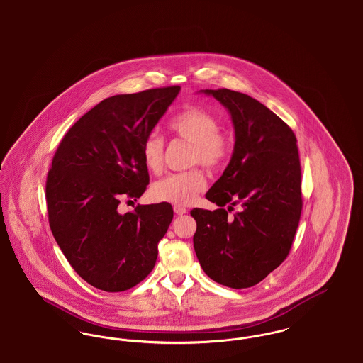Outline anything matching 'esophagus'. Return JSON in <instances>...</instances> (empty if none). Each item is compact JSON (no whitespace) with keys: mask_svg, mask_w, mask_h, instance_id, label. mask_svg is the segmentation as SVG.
Returning a JSON list of instances; mask_svg holds the SVG:
<instances>
[{"mask_svg":"<svg viewBox=\"0 0 363 363\" xmlns=\"http://www.w3.org/2000/svg\"><path fill=\"white\" fill-rule=\"evenodd\" d=\"M186 208L182 207V206H174V212L177 213V215H184V213H186Z\"/></svg>","mask_w":363,"mask_h":363,"instance_id":"34e87169","label":"esophagus"}]
</instances>
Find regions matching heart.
I'll return each mask as SVG.
<instances>
[{"label":"heart","instance_id":"b5f03b06","mask_svg":"<svg viewBox=\"0 0 363 363\" xmlns=\"http://www.w3.org/2000/svg\"><path fill=\"white\" fill-rule=\"evenodd\" d=\"M174 136L191 144L190 164H201L207 170L220 169L231 152L230 138L223 133L219 118L199 106H189L177 113L169 122ZM144 166L151 173L159 174L164 164V141L156 133H150L141 145ZM207 185L206 177L199 169L170 174L151 188L156 201L175 206L190 204Z\"/></svg>","mask_w":363,"mask_h":363}]
</instances>
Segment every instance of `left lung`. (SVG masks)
<instances>
[{
	"instance_id": "left-lung-1",
	"label": "left lung",
	"mask_w": 363,
	"mask_h": 363,
	"mask_svg": "<svg viewBox=\"0 0 363 363\" xmlns=\"http://www.w3.org/2000/svg\"><path fill=\"white\" fill-rule=\"evenodd\" d=\"M231 114L234 152L206 197L215 211L194 208V252L212 280L231 289L259 283L286 259L301 219V163L291 128L267 106L227 88L204 89ZM237 203L242 211L228 215Z\"/></svg>"
}]
</instances>
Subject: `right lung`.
<instances>
[{
  "mask_svg": "<svg viewBox=\"0 0 363 363\" xmlns=\"http://www.w3.org/2000/svg\"><path fill=\"white\" fill-rule=\"evenodd\" d=\"M181 86L114 95L61 140L46 179L52 235L77 275L107 293L135 287L155 267L157 243L173 220L169 203L120 213L150 184L141 145Z\"/></svg>",
  "mask_w": 363,
  "mask_h": 363,
  "instance_id": "add662e5",
  "label": "right lung"
}]
</instances>
